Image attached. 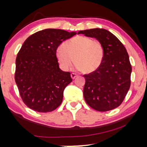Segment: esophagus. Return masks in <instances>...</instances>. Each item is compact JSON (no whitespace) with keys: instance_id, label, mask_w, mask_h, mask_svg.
<instances>
[{"instance_id":"esophagus-1","label":"esophagus","mask_w":147,"mask_h":147,"mask_svg":"<svg viewBox=\"0 0 147 147\" xmlns=\"http://www.w3.org/2000/svg\"><path fill=\"white\" fill-rule=\"evenodd\" d=\"M70 76H71L72 79H75L77 77H78V75H77V74H75V73H71Z\"/></svg>"}]
</instances>
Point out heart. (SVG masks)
Masks as SVG:
<instances>
[{"label": "heart", "instance_id": "heart-1", "mask_svg": "<svg viewBox=\"0 0 147 147\" xmlns=\"http://www.w3.org/2000/svg\"><path fill=\"white\" fill-rule=\"evenodd\" d=\"M104 56V49L100 41L83 36L64 42L61 48L56 51V58L62 70H68L75 61L77 68L86 74L98 69Z\"/></svg>", "mask_w": 147, "mask_h": 147}]
</instances>
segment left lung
<instances>
[{
	"label": "left lung",
	"mask_w": 147,
	"mask_h": 147,
	"mask_svg": "<svg viewBox=\"0 0 147 147\" xmlns=\"http://www.w3.org/2000/svg\"><path fill=\"white\" fill-rule=\"evenodd\" d=\"M77 34L95 38L104 49V59L98 69L84 75L85 101L96 111L113 110L122 104L131 86L132 67L125 47L105 29L82 30Z\"/></svg>",
	"instance_id": "1"
}]
</instances>
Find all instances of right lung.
Segmentation results:
<instances>
[{"label":"right lung","instance_id":"right-lung-1","mask_svg":"<svg viewBox=\"0 0 147 147\" xmlns=\"http://www.w3.org/2000/svg\"><path fill=\"white\" fill-rule=\"evenodd\" d=\"M59 29H45L25 40L16 59L15 82L25 104L39 113L55 110L63 100V90L72 82L70 72L59 68L58 46L76 34Z\"/></svg>","mask_w":147,"mask_h":147}]
</instances>
